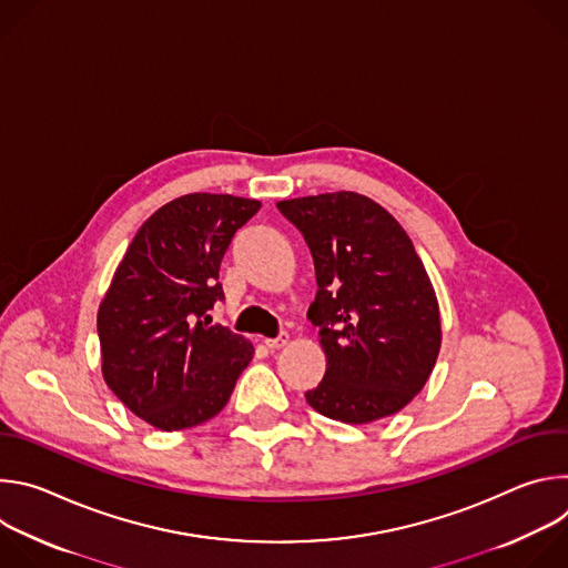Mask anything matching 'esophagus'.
<instances>
[{
    "mask_svg": "<svg viewBox=\"0 0 568 568\" xmlns=\"http://www.w3.org/2000/svg\"><path fill=\"white\" fill-rule=\"evenodd\" d=\"M287 339H290V335H287V333H281V335L274 337V339H265V346L272 348V351H276V348H283V346L287 344Z\"/></svg>",
    "mask_w": 568,
    "mask_h": 568,
    "instance_id": "1",
    "label": "esophagus"
}]
</instances>
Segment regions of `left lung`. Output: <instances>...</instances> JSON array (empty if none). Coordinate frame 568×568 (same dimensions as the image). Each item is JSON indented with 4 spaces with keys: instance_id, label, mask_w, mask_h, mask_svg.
<instances>
[{
    "instance_id": "obj_1",
    "label": "left lung",
    "mask_w": 568,
    "mask_h": 568,
    "mask_svg": "<svg viewBox=\"0 0 568 568\" xmlns=\"http://www.w3.org/2000/svg\"><path fill=\"white\" fill-rule=\"evenodd\" d=\"M276 206L303 233L318 285L307 318L328 368L307 404L351 425L397 414L423 390L440 351L438 301L412 237L351 191Z\"/></svg>"
}]
</instances>
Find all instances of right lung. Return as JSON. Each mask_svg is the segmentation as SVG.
<instances>
[{"label": "right lung", "mask_w": 568, "mask_h": 568, "mask_svg": "<svg viewBox=\"0 0 568 568\" xmlns=\"http://www.w3.org/2000/svg\"><path fill=\"white\" fill-rule=\"evenodd\" d=\"M261 202L193 193L154 211L132 237L99 307L103 377L161 432L202 425L229 402L254 346L209 310L224 298L220 263Z\"/></svg>", "instance_id": "1"}]
</instances>
